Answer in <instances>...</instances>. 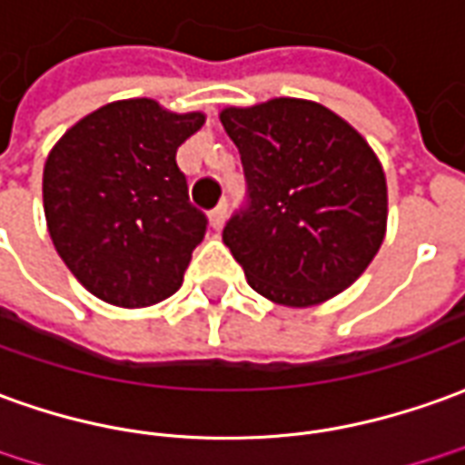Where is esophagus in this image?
<instances>
[{
  "label": "esophagus",
  "mask_w": 465,
  "mask_h": 465,
  "mask_svg": "<svg viewBox=\"0 0 465 465\" xmlns=\"http://www.w3.org/2000/svg\"><path fill=\"white\" fill-rule=\"evenodd\" d=\"M225 214H227V204L225 202H220L214 210H210V225H213L214 230H220V227L225 225Z\"/></svg>",
  "instance_id": "1"
}]
</instances>
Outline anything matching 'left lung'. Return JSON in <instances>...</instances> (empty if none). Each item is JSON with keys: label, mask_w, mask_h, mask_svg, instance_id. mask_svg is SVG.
<instances>
[{"label": "left lung", "mask_w": 465, "mask_h": 465, "mask_svg": "<svg viewBox=\"0 0 465 465\" xmlns=\"http://www.w3.org/2000/svg\"><path fill=\"white\" fill-rule=\"evenodd\" d=\"M248 202L223 240L261 296L316 306L349 288L385 240L382 164L344 118L313 101L273 98L220 114Z\"/></svg>", "instance_id": "obj_1"}]
</instances>
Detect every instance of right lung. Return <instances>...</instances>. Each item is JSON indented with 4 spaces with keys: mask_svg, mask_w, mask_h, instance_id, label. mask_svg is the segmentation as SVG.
Instances as JSON below:
<instances>
[{
    "mask_svg": "<svg viewBox=\"0 0 465 465\" xmlns=\"http://www.w3.org/2000/svg\"><path fill=\"white\" fill-rule=\"evenodd\" d=\"M202 124L204 114L129 98L80 118L53 146L45 220L57 255L93 296L143 309L179 291L207 217L190 202L177 149Z\"/></svg>",
    "mask_w": 465,
    "mask_h": 465,
    "instance_id": "add662e5",
    "label": "right lung"
}]
</instances>
